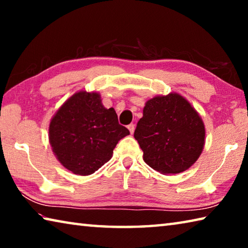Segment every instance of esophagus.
Masks as SVG:
<instances>
[{
    "label": "esophagus",
    "mask_w": 248,
    "mask_h": 248,
    "mask_svg": "<svg viewBox=\"0 0 248 248\" xmlns=\"http://www.w3.org/2000/svg\"><path fill=\"white\" fill-rule=\"evenodd\" d=\"M128 129H129L130 133L133 134V132H134V129H136V127H134V124H130L128 125Z\"/></svg>",
    "instance_id": "esophagus-1"
}]
</instances>
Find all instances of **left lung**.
I'll return each mask as SVG.
<instances>
[{"mask_svg": "<svg viewBox=\"0 0 248 248\" xmlns=\"http://www.w3.org/2000/svg\"><path fill=\"white\" fill-rule=\"evenodd\" d=\"M204 138L201 117L177 93L149 99L134 131L144 162L163 175L182 173L194 165L203 150Z\"/></svg>", "mask_w": 248, "mask_h": 248, "instance_id": "left-lung-1", "label": "left lung"}]
</instances>
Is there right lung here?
<instances>
[{"mask_svg":"<svg viewBox=\"0 0 248 248\" xmlns=\"http://www.w3.org/2000/svg\"><path fill=\"white\" fill-rule=\"evenodd\" d=\"M128 134L115 109L105 108L97 92H77L49 124V142L58 161L81 176L93 174L107 163L118 141Z\"/></svg>","mask_w":248,"mask_h":248,"instance_id":"add662e5","label":"right lung"}]
</instances>
